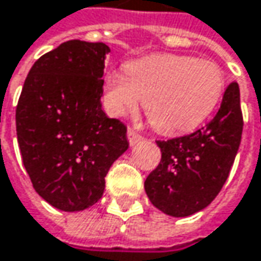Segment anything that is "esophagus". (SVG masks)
<instances>
[{
	"instance_id": "obj_1",
	"label": "esophagus",
	"mask_w": 261,
	"mask_h": 261,
	"mask_svg": "<svg viewBox=\"0 0 261 261\" xmlns=\"http://www.w3.org/2000/svg\"><path fill=\"white\" fill-rule=\"evenodd\" d=\"M127 137H128V142H130L131 146L137 145V143H140V142L143 140V137H142L137 131L134 130V128H128V130H127Z\"/></svg>"
}]
</instances>
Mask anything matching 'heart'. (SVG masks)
<instances>
[{"label":"heart","mask_w":261,"mask_h":261,"mask_svg":"<svg viewBox=\"0 0 261 261\" xmlns=\"http://www.w3.org/2000/svg\"><path fill=\"white\" fill-rule=\"evenodd\" d=\"M125 75L109 72L103 103L114 116L136 112L145 103L149 122L164 134L199 127L224 93L223 70L211 60L180 54H153L128 62Z\"/></svg>","instance_id":"1"}]
</instances>
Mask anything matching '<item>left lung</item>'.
<instances>
[{
	"mask_svg": "<svg viewBox=\"0 0 261 261\" xmlns=\"http://www.w3.org/2000/svg\"><path fill=\"white\" fill-rule=\"evenodd\" d=\"M239 87L232 83L216 116L189 136L156 142L161 162L147 176L146 195L171 217H188L208 207L229 176L242 136Z\"/></svg>",
	"mask_w": 261,
	"mask_h": 261,
	"instance_id": "left-lung-1",
	"label": "left lung"
}]
</instances>
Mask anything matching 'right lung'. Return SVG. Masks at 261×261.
I'll use <instances>...</instances> for the list:
<instances>
[{
	"label": "right lung",
	"instance_id": "1",
	"mask_svg": "<svg viewBox=\"0 0 261 261\" xmlns=\"http://www.w3.org/2000/svg\"><path fill=\"white\" fill-rule=\"evenodd\" d=\"M111 48L72 39L31 68L16 109V131L32 186L50 205L83 211L105 191L111 165L128 149L127 127L101 109Z\"/></svg>",
	"mask_w": 261,
	"mask_h": 261
}]
</instances>
